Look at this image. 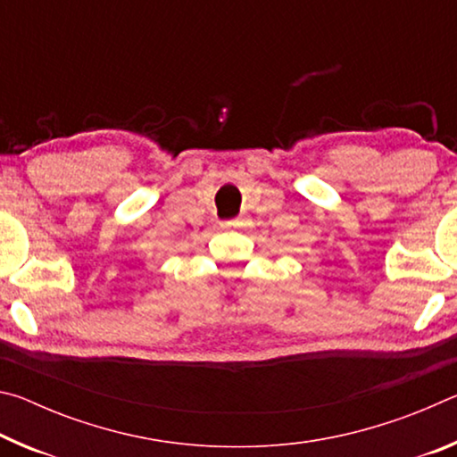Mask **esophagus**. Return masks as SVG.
<instances>
[{
    "label": "esophagus",
    "instance_id": "1",
    "mask_svg": "<svg viewBox=\"0 0 457 457\" xmlns=\"http://www.w3.org/2000/svg\"><path fill=\"white\" fill-rule=\"evenodd\" d=\"M236 226H239L237 221H223V223H221V228H226V229H228V228H236Z\"/></svg>",
    "mask_w": 457,
    "mask_h": 457
}]
</instances>
